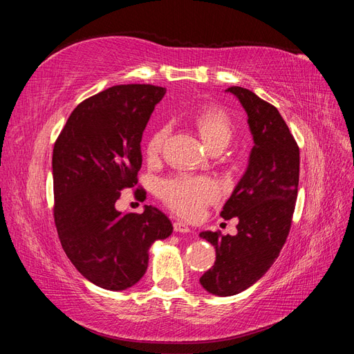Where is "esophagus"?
<instances>
[{
	"label": "esophagus",
	"mask_w": 354,
	"mask_h": 354,
	"mask_svg": "<svg viewBox=\"0 0 354 354\" xmlns=\"http://www.w3.org/2000/svg\"><path fill=\"white\" fill-rule=\"evenodd\" d=\"M173 226H174V232H177V233H190L192 232L190 227L183 221H176Z\"/></svg>",
	"instance_id": "esophagus-1"
}]
</instances>
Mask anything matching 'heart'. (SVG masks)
<instances>
[{
  "label": "heart",
  "mask_w": 354,
  "mask_h": 354,
  "mask_svg": "<svg viewBox=\"0 0 354 354\" xmlns=\"http://www.w3.org/2000/svg\"><path fill=\"white\" fill-rule=\"evenodd\" d=\"M195 125L209 147L227 146L234 133L230 115L218 106H207L195 115ZM168 127L160 125L147 137L145 151L149 159H156L162 151ZM159 196L177 216L195 220L209 203L220 198V186L214 178L180 174L165 178L159 186Z\"/></svg>",
  "instance_id": "obj_1"
}]
</instances>
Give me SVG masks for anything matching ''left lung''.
Returning <instances> with one entry per match:
<instances>
[{
	"label": "left lung",
	"mask_w": 354,
	"mask_h": 354,
	"mask_svg": "<svg viewBox=\"0 0 354 354\" xmlns=\"http://www.w3.org/2000/svg\"><path fill=\"white\" fill-rule=\"evenodd\" d=\"M248 113L254 147L243 177L224 203V220L238 217V234L202 232L216 263L201 276L214 295L245 291L270 269L291 229L299 178V147L273 104L242 87H229Z\"/></svg>",
	"instance_id": "obj_1"
}]
</instances>
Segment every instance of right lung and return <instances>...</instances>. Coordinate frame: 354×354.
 Masks as SVG:
<instances>
[{
    "mask_svg": "<svg viewBox=\"0 0 354 354\" xmlns=\"http://www.w3.org/2000/svg\"><path fill=\"white\" fill-rule=\"evenodd\" d=\"M164 94L151 84L94 94L73 109L53 149V216L60 243L84 277L111 291L140 281L149 246L173 232L155 207L146 205L142 214L115 208L121 190L137 185L142 136Z\"/></svg>",
    "mask_w": 354,
    "mask_h": 354,
    "instance_id": "obj_1",
    "label": "right lung"
}]
</instances>
